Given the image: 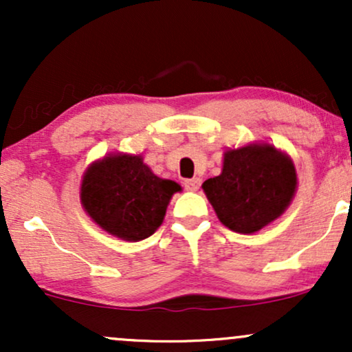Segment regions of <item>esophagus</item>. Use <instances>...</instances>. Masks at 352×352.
Masks as SVG:
<instances>
[{
	"label": "esophagus",
	"instance_id": "1",
	"mask_svg": "<svg viewBox=\"0 0 352 352\" xmlns=\"http://www.w3.org/2000/svg\"><path fill=\"white\" fill-rule=\"evenodd\" d=\"M200 184H201L200 179H190L184 182V187L187 188L188 192H197V190L200 188Z\"/></svg>",
	"mask_w": 352,
	"mask_h": 352
}]
</instances>
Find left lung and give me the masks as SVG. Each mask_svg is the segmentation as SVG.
I'll return each mask as SVG.
<instances>
[{"instance_id":"obj_1","label":"left lung","mask_w":352,"mask_h":352,"mask_svg":"<svg viewBox=\"0 0 352 352\" xmlns=\"http://www.w3.org/2000/svg\"><path fill=\"white\" fill-rule=\"evenodd\" d=\"M201 188L225 227L250 235L286 212L298 175L288 153L253 142L225 151L221 173L205 180Z\"/></svg>"}]
</instances>
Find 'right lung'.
<instances>
[{"label": "right lung", "instance_id": "1", "mask_svg": "<svg viewBox=\"0 0 352 352\" xmlns=\"http://www.w3.org/2000/svg\"><path fill=\"white\" fill-rule=\"evenodd\" d=\"M177 182L160 179L140 153L112 152L94 160L80 180V205L109 235L124 241L148 238L162 225Z\"/></svg>", "mask_w": 352, "mask_h": 352}]
</instances>
